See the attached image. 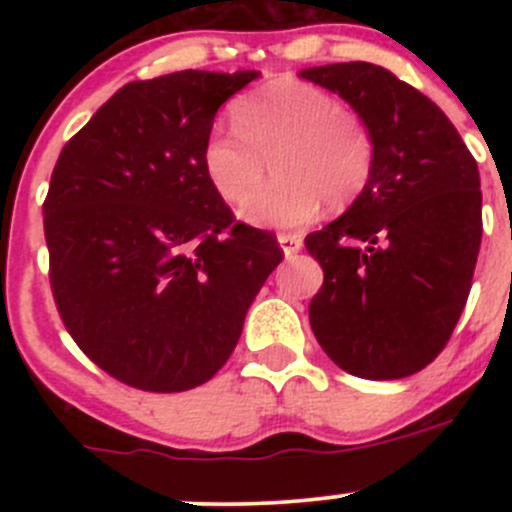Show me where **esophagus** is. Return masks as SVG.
<instances>
[{"instance_id":"esophagus-1","label":"esophagus","mask_w":512,"mask_h":512,"mask_svg":"<svg viewBox=\"0 0 512 512\" xmlns=\"http://www.w3.org/2000/svg\"><path fill=\"white\" fill-rule=\"evenodd\" d=\"M277 242H280L285 257H294L299 250H302V237L292 235V232H280V235H277Z\"/></svg>"}]
</instances>
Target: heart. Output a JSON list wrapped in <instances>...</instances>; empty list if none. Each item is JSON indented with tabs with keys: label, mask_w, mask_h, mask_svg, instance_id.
Returning a JSON list of instances; mask_svg holds the SVG:
<instances>
[{
	"label": "heart",
	"mask_w": 512,
	"mask_h": 512,
	"mask_svg": "<svg viewBox=\"0 0 512 512\" xmlns=\"http://www.w3.org/2000/svg\"><path fill=\"white\" fill-rule=\"evenodd\" d=\"M235 131H213L203 143V170L225 203H244L259 187L266 160L278 183L240 210L265 230H299L324 205L347 208L369 185L376 141L369 123L319 86L277 79L232 106Z\"/></svg>",
	"instance_id": "heart-1"
}]
</instances>
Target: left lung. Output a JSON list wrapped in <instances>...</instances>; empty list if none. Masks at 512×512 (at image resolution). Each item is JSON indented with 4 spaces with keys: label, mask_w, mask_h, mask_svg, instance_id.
<instances>
[{
    "label": "left lung",
    "mask_w": 512,
    "mask_h": 512,
    "mask_svg": "<svg viewBox=\"0 0 512 512\" xmlns=\"http://www.w3.org/2000/svg\"><path fill=\"white\" fill-rule=\"evenodd\" d=\"M369 123L376 163L347 213L304 237L322 265L309 302L319 347L361 379H404L456 329L476 270L483 218L476 158L446 113L384 66H312Z\"/></svg>",
    "instance_id": "8db88e82"
}]
</instances>
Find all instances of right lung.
Returning <instances> with one entry per match:
<instances>
[{
	"mask_svg": "<svg viewBox=\"0 0 512 512\" xmlns=\"http://www.w3.org/2000/svg\"><path fill=\"white\" fill-rule=\"evenodd\" d=\"M260 71L131 81L61 151L44 200L49 280L64 327L106 374L173 394L213 379L282 262L208 183L215 113Z\"/></svg>",
	"mask_w": 512,
	"mask_h": 512,
	"instance_id": "1",
	"label": "right lung"
}]
</instances>
